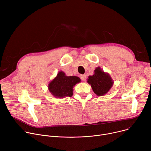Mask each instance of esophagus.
Instances as JSON below:
<instances>
[{"instance_id": "1", "label": "esophagus", "mask_w": 151, "mask_h": 151, "mask_svg": "<svg viewBox=\"0 0 151 151\" xmlns=\"http://www.w3.org/2000/svg\"><path fill=\"white\" fill-rule=\"evenodd\" d=\"M81 78L82 81H85L86 79V76L85 75H81Z\"/></svg>"}]
</instances>
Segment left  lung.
<instances>
[{
	"mask_svg": "<svg viewBox=\"0 0 151 151\" xmlns=\"http://www.w3.org/2000/svg\"><path fill=\"white\" fill-rule=\"evenodd\" d=\"M94 73L93 76H88L87 82L97 96H104L113 86V79L108 73H105L99 66L94 69Z\"/></svg>",
	"mask_w": 151,
	"mask_h": 151,
	"instance_id": "obj_1",
	"label": "left lung"
}]
</instances>
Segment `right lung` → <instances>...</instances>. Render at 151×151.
<instances>
[{"label":"right lung","instance_id":"obj_1","mask_svg":"<svg viewBox=\"0 0 151 151\" xmlns=\"http://www.w3.org/2000/svg\"><path fill=\"white\" fill-rule=\"evenodd\" d=\"M81 82L77 76H67L63 71H59L57 76L48 85V89L55 98L63 99L73 95V88Z\"/></svg>","mask_w":151,"mask_h":151}]
</instances>
